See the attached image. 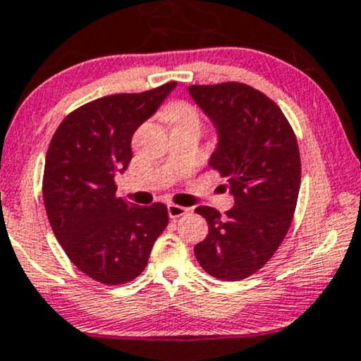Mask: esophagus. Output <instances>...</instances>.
Returning a JSON list of instances; mask_svg holds the SVG:
<instances>
[{
	"instance_id": "34e87169",
	"label": "esophagus",
	"mask_w": 361,
	"mask_h": 361,
	"mask_svg": "<svg viewBox=\"0 0 361 361\" xmlns=\"http://www.w3.org/2000/svg\"><path fill=\"white\" fill-rule=\"evenodd\" d=\"M167 212H169V217H171V219H177V217L188 214L189 207L177 206V204H169V206H167Z\"/></svg>"
}]
</instances>
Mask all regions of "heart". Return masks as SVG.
<instances>
[{
  "instance_id": "1",
  "label": "heart",
  "mask_w": 361,
  "mask_h": 361,
  "mask_svg": "<svg viewBox=\"0 0 361 361\" xmlns=\"http://www.w3.org/2000/svg\"><path fill=\"white\" fill-rule=\"evenodd\" d=\"M166 117L171 120L172 123L184 122V120H197L195 110L189 104L184 102H173L166 109Z\"/></svg>"
}]
</instances>
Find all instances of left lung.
Listing matches in <instances>:
<instances>
[{
  "mask_svg": "<svg viewBox=\"0 0 361 361\" xmlns=\"http://www.w3.org/2000/svg\"><path fill=\"white\" fill-rule=\"evenodd\" d=\"M189 93L217 132L209 167L228 177L234 206L221 216L195 209L209 234L194 255L207 274L239 281L255 274L283 243L301 182V160L291 126L278 105L238 82L190 85Z\"/></svg>",
  "mask_w": 361,
  "mask_h": 361,
  "instance_id": "8db88e82",
  "label": "left lung"
}]
</instances>
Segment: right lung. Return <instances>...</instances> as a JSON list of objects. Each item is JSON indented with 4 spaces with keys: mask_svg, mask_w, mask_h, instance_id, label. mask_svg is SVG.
Listing matches in <instances>:
<instances>
[{
    "mask_svg": "<svg viewBox=\"0 0 361 361\" xmlns=\"http://www.w3.org/2000/svg\"><path fill=\"white\" fill-rule=\"evenodd\" d=\"M177 82L142 93L102 97L73 110L48 147L43 201L55 238L77 268L104 284L132 281L145 269L167 207L117 197L115 176L132 160V135L157 112Z\"/></svg>",
    "mask_w": 361,
    "mask_h": 361,
    "instance_id": "add662e5",
    "label": "right lung"
}]
</instances>
